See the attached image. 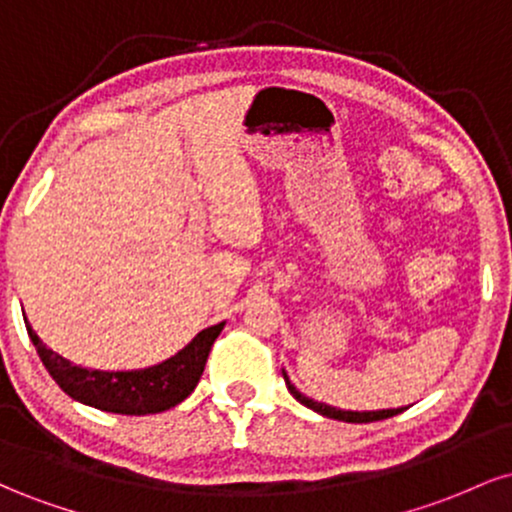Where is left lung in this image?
I'll list each match as a JSON object with an SVG mask.
<instances>
[{"instance_id": "obj_1", "label": "left lung", "mask_w": 512, "mask_h": 512, "mask_svg": "<svg viewBox=\"0 0 512 512\" xmlns=\"http://www.w3.org/2000/svg\"><path fill=\"white\" fill-rule=\"evenodd\" d=\"M284 380H286V387H289L291 395L296 397L301 404H305V407L317 411V414H322V416H330V419L349 421V424H370V421L390 419V416H395V414H399V411H404V409H383V411H344V409H334V407H330V404L315 402V399H308L305 395H301V392H298L296 387L291 385L289 375H286V373H284Z\"/></svg>"}]
</instances>
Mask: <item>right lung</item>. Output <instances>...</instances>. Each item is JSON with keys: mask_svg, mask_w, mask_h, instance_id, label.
Returning <instances> with one entry per match:
<instances>
[{"mask_svg": "<svg viewBox=\"0 0 512 512\" xmlns=\"http://www.w3.org/2000/svg\"><path fill=\"white\" fill-rule=\"evenodd\" d=\"M221 330L223 322L207 327L185 349L168 361L158 363V366L144 370H117V373L74 366L40 342L31 325H28V337L35 344V351H38L43 366L48 368L52 380L76 402L101 411H113V414L144 416L175 407L195 390L204 366H207L211 346H214Z\"/></svg>", "mask_w": 512, "mask_h": 512, "instance_id": "add662e5", "label": "right lung"}]
</instances>
